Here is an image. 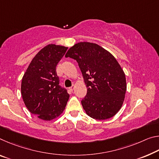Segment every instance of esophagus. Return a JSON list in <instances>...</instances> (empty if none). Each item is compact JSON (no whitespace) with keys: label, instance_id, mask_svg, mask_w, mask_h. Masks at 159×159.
Segmentation results:
<instances>
[{"label":"esophagus","instance_id":"obj_1","mask_svg":"<svg viewBox=\"0 0 159 159\" xmlns=\"http://www.w3.org/2000/svg\"><path fill=\"white\" fill-rule=\"evenodd\" d=\"M74 89H75V85H72V86L69 88V89H70V90H74Z\"/></svg>","mask_w":159,"mask_h":159}]
</instances>
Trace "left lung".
I'll return each mask as SVG.
<instances>
[{
    "instance_id": "left-lung-1",
    "label": "left lung",
    "mask_w": 159,
    "mask_h": 159,
    "mask_svg": "<svg viewBox=\"0 0 159 159\" xmlns=\"http://www.w3.org/2000/svg\"><path fill=\"white\" fill-rule=\"evenodd\" d=\"M66 57L76 60L87 87L81 100L86 114L107 120L120 110L127 90L125 74L112 54L99 45L79 42L68 50Z\"/></svg>"
}]
</instances>
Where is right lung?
<instances>
[{
    "label": "right lung",
    "instance_id": "1",
    "mask_svg": "<svg viewBox=\"0 0 159 159\" xmlns=\"http://www.w3.org/2000/svg\"><path fill=\"white\" fill-rule=\"evenodd\" d=\"M67 49L47 45L35 55L22 77L21 94L25 106L39 119L52 120L66 107L69 94L59 85L56 67Z\"/></svg>",
    "mask_w": 159,
    "mask_h": 159
}]
</instances>
